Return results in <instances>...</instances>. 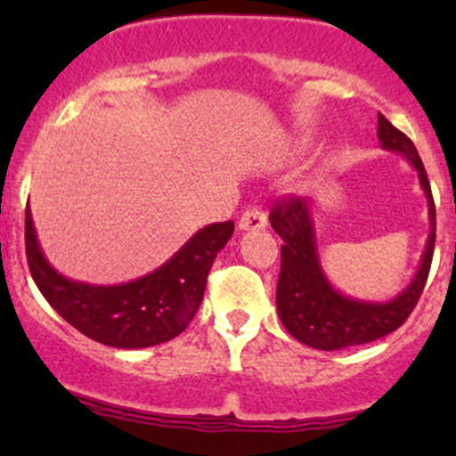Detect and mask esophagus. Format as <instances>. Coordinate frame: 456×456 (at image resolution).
Returning a JSON list of instances; mask_svg holds the SVG:
<instances>
[{"label": "esophagus", "mask_w": 456, "mask_h": 456, "mask_svg": "<svg viewBox=\"0 0 456 456\" xmlns=\"http://www.w3.org/2000/svg\"><path fill=\"white\" fill-rule=\"evenodd\" d=\"M265 224H268V216H265V212L261 210L259 206H253L248 208L242 216H240L238 221V227L242 229V232H255V229H265Z\"/></svg>", "instance_id": "34e87169"}]
</instances>
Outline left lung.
<instances>
[{
  "label": "left lung",
  "mask_w": 456,
  "mask_h": 456,
  "mask_svg": "<svg viewBox=\"0 0 456 456\" xmlns=\"http://www.w3.org/2000/svg\"><path fill=\"white\" fill-rule=\"evenodd\" d=\"M378 137L381 148L396 151L407 162H411L428 201L431 232H428L420 268L401 294L388 302H375L358 300L334 289L319 261L311 199L287 197L276 203L270 214L272 229L282 240L276 311L291 337L323 352L378 341L386 334L395 332L410 317L431 270L433 248H436V203H433L425 165L411 139L392 126L381 113L378 118Z\"/></svg>",
  "instance_id": "1"
}]
</instances>
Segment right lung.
<instances>
[{"mask_svg":"<svg viewBox=\"0 0 456 456\" xmlns=\"http://www.w3.org/2000/svg\"><path fill=\"white\" fill-rule=\"evenodd\" d=\"M232 233L233 221L212 223L150 274L119 285H90L66 279L49 264L31 210H25V253L40 294L78 332L122 349L151 347L184 332L201 305L216 253Z\"/></svg>","mask_w":456,"mask_h":456,"instance_id":"1","label":"right lung"}]
</instances>
